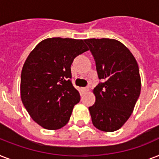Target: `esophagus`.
Returning a JSON list of instances; mask_svg holds the SVG:
<instances>
[{
    "mask_svg": "<svg viewBox=\"0 0 159 159\" xmlns=\"http://www.w3.org/2000/svg\"><path fill=\"white\" fill-rule=\"evenodd\" d=\"M88 91H89L88 87H82V92H83V93H85V92H87Z\"/></svg>",
    "mask_w": 159,
    "mask_h": 159,
    "instance_id": "obj_1",
    "label": "esophagus"
}]
</instances>
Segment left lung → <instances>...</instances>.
I'll list each match as a JSON object with an SVG mask.
<instances>
[{
	"mask_svg": "<svg viewBox=\"0 0 159 159\" xmlns=\"http://www.w3.org/2000/svg\"><path fill=\"white\" fill-rule=\"evenodd\" d=\"M100 79L89 107L93 125L105 132L118 130L130 117L141 91L138 62L129 49L113 39H87Z\"/></svg>",
	"mask_w": 159,
	"mask_h": 159,
	"instance_id": "1",
	"label": "left lung"
}]
</instances>
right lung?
<instances>
[{
    "mask_svg": "<svg viewBox=\"0 0 159 159\" xmlns=\"http://www.w3.org/2000/svg\"><path fill=\"white\" fill-rule=\"evenodd\" d=\"M89 50L82 39L48 38L31 51L24 63L20 97L39 125L56 130L66 125L80 94L72 86L71 65L77 55Z\"/></svg>",
    "mask_w": 159,
    "mask_h": 159,
    "instance_id": "1",
    "label": "right lung"
}]
</instances>
